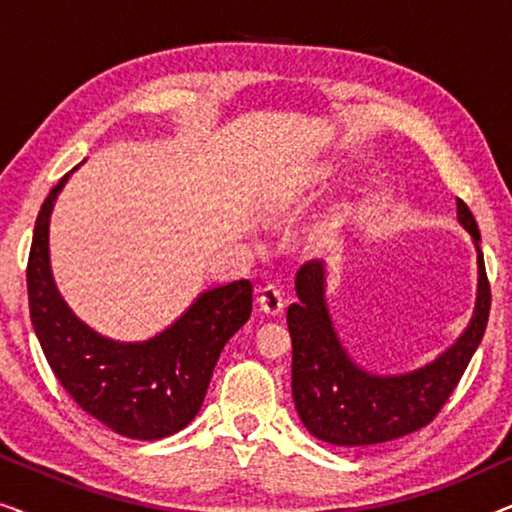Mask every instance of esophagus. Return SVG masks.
<instances>
[{
	"mask_svg": "<svg viewBox=\"0 0 512 512\" xmlns=\"http://www.w3.org/2000/svg\"><path fill=\"white\" fill-rule=\"evenodd\" d=\"M258 305H261V310L268 314V317H277V314H282L284 310V293L279 286L275 284H268L261 289V296H258Z\"/></svg>",
	"mask_w": 512,
	"mask_h": 512,
	"instance_id": "1",
	"label": "esophagus"
}]
</instances>
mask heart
<instances>
[{
  "label": "heart",
  "mask_w": 512,
  "mask_h": 512,
  "mask_svg": "<svg viewBox=\"0 0 512 512\" xmlns=\"http://www.w3.org/2000/svg\"><path fill=\"white\" fill-rule=\"evenodd\" d=\"M317 181H319V179H314V181H310V184H307V186H305V188H300V191H298V193H300V195H303V193H305V191H310V188H312V186H314V184H317Z\"/></svg>",
  "instance_id": "b5f03b06"
}]
</instances>
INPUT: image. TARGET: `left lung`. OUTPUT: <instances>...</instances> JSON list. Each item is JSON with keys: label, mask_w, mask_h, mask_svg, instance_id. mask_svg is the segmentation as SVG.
<instances>
[{"label": "left lung", "mask_w": 512, "mask_h": 512, "mask_svg": "<svg viewBox=\"0 0 512 512\" xmlns=\"http://www.w3.org/2000/svg\"><path fill=\"white\" fill-rule=\"evenodd\" d=\"M457 219L478 251V298L457 342L422 368L377 375L352 361L342 347L326 305V263L298 270V300L286 312L293 363L291 391L300 422L314 438L340 447H366L422 429L438 415L482 342L492 293L480 251V230L471 209L457 200Z\"/></svg>", "instance_id": "1"}]
</instances>
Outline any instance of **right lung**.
Segmentation results:
<instances>
[{"instance_id":"add662e5","label":"right lung","mask_w":512,"mask_h":512,"mask_svg":"<svg viewBox=\"0 0 512 512\" xmlns=\"http://www.w3.org/2000/svg\"><path fill=\"white\" fill-rule=\"evenodd\" d=\"M72 172L48 193L34 226L27 261L34 333L48 366L83 412L118 436L167 438L200 412L221 349L251 314V282L202 291L174 324L149 340L121 342L93 331L60 296L48 256L51 214Z\"/></svg>"}]
</instances>
